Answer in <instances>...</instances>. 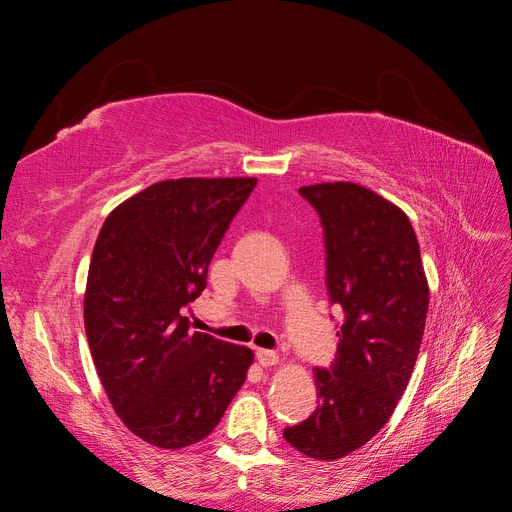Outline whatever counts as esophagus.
Here are the masks:
<instances>
[{
  "label": "esophagus",
  "mask_w": 512,
  "mask_h": 512,
  "mask_svg": "<svg viewBox=\"0 0 512 512\" xmlns=\"http://www.w3.org/2000/svg\"><path fill=\"white\" fill-rule=\"evenodd\" d=\"M256 361L262 365V367H273L280 363V354L273 352V350H262L258 348L256 350Z\"/></svg>",
  "instance_id": "1"
}]
</instances>
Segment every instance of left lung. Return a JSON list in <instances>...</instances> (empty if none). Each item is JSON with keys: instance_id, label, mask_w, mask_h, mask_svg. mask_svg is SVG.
<instances>
[{"instance_id": "1", "label": "left lung", "mask_w": 512, "mask_h": 512, "mask_svg": "<svg viewBox=\"0 0 512 512\" xmlns=\"http://www.w3.org/2000/svg\"><path fill=\"white\" fill-rule=\"evenodd\" d=\"M327 247V290L342 305L337 359L314 369L318 408L284 429L299 453L335 461L389 423L421 350L429 284L408 215L359 183L303 185Z\"/></svg>"}]
</instances>
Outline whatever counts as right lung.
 I'll use <instances>...</instances> for the list:
<instances>
[{
    "mask_svg": "<svg viewBox=\"0 0 512 512\" xmlns=\"http://www.w3.org/2000/svg\"><path fill=\"white\" fill-rule=\"evenodd\" d=\"M256 177L149 185L108 213L85 288V333L113 410L134 436L179 451L207 438L243 386L254 352L190 331L181 307Z\"/></svg>",
    "mask_w": 512,
    "mask_h": 512,
    "instance_id": "obj_1",
    "label": "right lung"
}]
</instances>
